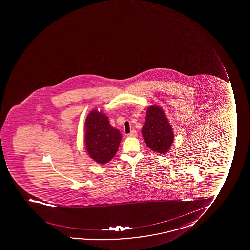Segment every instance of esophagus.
I'll return each mask as SVG.
<instances>
[{
  "instance_id": "34e87169",
  "label": "esophagus",
  "mask_w": 250,
  "mask_h": 250,
  "mask_svg": "<svg viewBox=\"0 0 250 250\" xmlns=\"http://www.w3.org/2000/svg\"><path fill=\"white\" fill-rule=\"evenodd\" d=\"M137 131L136 130H134V129H133L129 134H127V136L128 137H136L137 136Z\"/></svg>"
}]
</instances>
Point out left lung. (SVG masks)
Listing matches in <instances>:
<instances>
[{"label":"left lung","mask_w":250,"mask_h":250,"mask_svg":"<svg viewBox=\"0 0 250 250\" xmlns=\"http://www.w3.org/2000/svg\"><path fill=\"white\" fill-rule=\"evenodd\" d=\"M144 141L149 148L160 154L168 151L173 142V129L160 106H149L142 128Z\"/></svg>","instance_id":"obj_1"}]
</instances>
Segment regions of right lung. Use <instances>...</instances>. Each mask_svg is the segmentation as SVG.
<instances>
[{
  "label": "right lung",
  "mask_w": 250,
  "mask_h": 250,
  "mask_svg": "<svg viewBox=\"0 0 250 250\" xmlns=\"http://www.w3.org/2000/svg\"><path fill=\"white\" fill-rule=\"evenodd\" d=\"M84 129L89 156L102 165L111 161L118 150L122 138L121 132L111 126L105 114L97 110L87 116Z\"/></svg>",
  "instance_id": "1"
}]
</instances>
